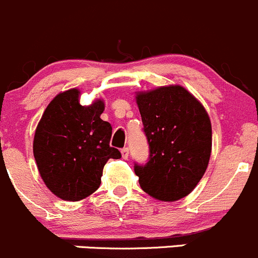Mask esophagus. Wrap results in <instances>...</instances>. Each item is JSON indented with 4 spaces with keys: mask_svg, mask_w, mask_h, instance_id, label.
Returning a JSON list of instances; mask_svg holds the SVG:
<instances>
[{
    "mask_svg": "<svg viewBox=\"0 0 258 258\" xmlns=\"http://www.w3.org/2000/svg\"><path fill=\"white\" fill-rule=\"evenodd\" d=\"M121 156H123V159H128V156H129V149L128 148L121 149Z\"/></svg>",
    "mask_w": 258,
    "mask_h": 258,
    "instance_id": "34e87169",
    "label": "esophagus"
}]
</instances>
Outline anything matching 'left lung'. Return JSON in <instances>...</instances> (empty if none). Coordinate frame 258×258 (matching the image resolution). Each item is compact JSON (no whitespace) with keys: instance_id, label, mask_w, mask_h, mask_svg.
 I'll use <instances>...</instances> for the list:
<instances>
[{"instance_id":"1","label":"left lung","mask_w":258,"mask_h":258,"mask_svg":"<svg viewBox=\"0 0 258 258\" xmlns=\"http://www.w3.org/2000/svg\"><path fill=\"white\" fill-rule=\"evenodd\" d=\"M137 103L149 144L147 163H134L140 186L158 200H180L208 168L212 144L208 113L180 86L139 93Z\"/></svg>"}]
</instances>
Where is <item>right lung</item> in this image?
Segmentation results:
<instances>
[{"label": "right lung", "instance_id": "add662e5", "mask_svg": "<svg viewBox=\"0 0 258 258\" xmlns=\"http://www.w3.org/2000/svg\"><path fill=\"white\" fill-rule=\"evenodd\" d=\"M79 90L58 94L44 110L33 140V154L47 187L58 198L78 201L100 185L109 159L121 158L109 145L111 125L100 119L103 100L79 104Z\"/></svg>", "mask_w": 258, "mask_h": 258}]
</instances>
